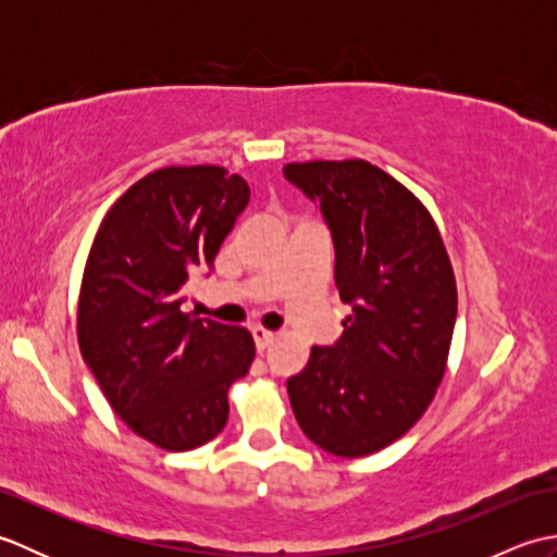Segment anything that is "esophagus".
Returning a JSON list of instances; mask_svg holds the SVG:
<instances>
[{"label": "esophagus", "mask_w": 557, "mask_h": 557, "mask_svg": "<svg viewBox=\"0 0 557 557\" xmlns=\"http://www.w3.org/2000/svg\"><path fill=\"white\" fill-rule=\"evenodd\" d=\"M253 339H256V347H258V351H263L272 339H275V333H272V330H265V327H260V325H256L253 330Z\"/></svg>", "instance_id": "esophagus-1"}]
</instances>
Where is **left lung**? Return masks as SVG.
I'll use <instances>...</instances> for the list:
<instances>
[{
    "label": "left lung",
    "instance_id": "1",
    "mask_svg": "<svg viewBox=\"0 0 557 557\" xmlns=\"http://www.w3.org/2000/svg\"><path fill=\"white\" fill-rule=\"evenodd\" d=\"M287 180L321 206L335 285L351 306L333 347H313L287 393L325 453L366 457L395 443L435 397L457 318L443 236L409 188L366 160L289 162Z\"/></svg>",
    "mask_w": 557,
    "mask_h": 557
}]
</instances>
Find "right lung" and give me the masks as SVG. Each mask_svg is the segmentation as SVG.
I'll return each instance as SVG.
<instances>
[{
    "instance_id": "add662e5",
    "label": "right lung",
    "mask_w": 557,
    "mask_h": 557,
    "mask_svg": "<svg viewBox=\"0 0 557 557\" xmlns=\"http://www.w3.org/2000/svg\"><path fill=\"white\" fill-rule=\"evenodd\" d=\"M251 188L215 164L162 168L108 210L78 297V347L128 429L184 453L227 423V393L256 357L246 327L184 313V285L212 268Z\"/></svg>"
}]
</instances>
